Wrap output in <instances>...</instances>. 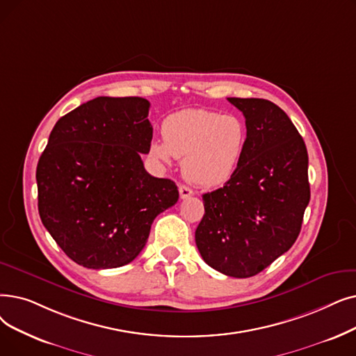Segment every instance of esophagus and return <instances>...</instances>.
Wrapping results in <instances>:
<instances>
[{
  "instance_id": "obj_1",
  "label": "esophagus",
  "mask_w": 356,
  "mask_h": 356,
  "mask_svg": "<svg viewBox=\"0 0 356 356\" xmlns=\"http://www.w3.org/2000/svg\"><path fill=\"white\" fill-rule=\"evenodd\" d=\"M179 195L181 199H186V197H191L193 195V191L188 186H184V184H181V186L179 188Z\"/></svg>"
}]
</instances>
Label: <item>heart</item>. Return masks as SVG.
I'll list each match as a JSON object with an SVG mask.
<instances>
[{"instance_id":"b5f03b06","label":"heart","mask_w":356,"mask_h":356,"mask_svg":"<svg viewBox=\"0 0 356 356\" xmlns=\"http://www.w3.org/2000/svg\"><path fill=\"white\" fill-rule=\"evenodd\" d=\"M161 141L149 145L160 163L183 159V175L200 188H218L234 175L247 140L245 122L237 115L184 109L164 119Z\"/></svg>"}]
</instances>
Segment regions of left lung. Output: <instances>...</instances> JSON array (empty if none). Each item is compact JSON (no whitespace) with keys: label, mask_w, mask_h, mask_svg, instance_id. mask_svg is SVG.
<instances>
[{"label":"left lung","mask_w":356,"mask_h":356,"mask_svg":"<svg viewBox=\"0 0 356 356\" xmlns=\"http://www.w3.org/2000/svg\"><path fill=\"white\" fill-rule=\"evenodd\" d=\"M245 118L247 140L225 186L202 196L195 240L207 264L227 276L250 277L296 243L310 202L302 136L275 103L228 97Z\"/></svg>","instance_id":"obj_1"}]
</instances>
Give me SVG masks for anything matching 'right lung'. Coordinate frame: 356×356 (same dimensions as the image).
I'll use <instances>...</instances> for the list:
<instances>
[{"label":"right lung","instance_id":"add662e5","mask_svg":"<svg viewBox=\"0 0 356 356\" xmlns=\"http://www.w3.org/2000/svg\"><path fill=\"white\" fill-rule=\"evenodd\" d=\"M149 102L96 97L60 118L38 163V208L64 253L88 269L128 265L156 216L179 199L176 183L154 177Z\"/></svg>","mask_w":356,"mask_h":356}]
</instances>
